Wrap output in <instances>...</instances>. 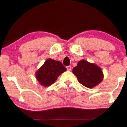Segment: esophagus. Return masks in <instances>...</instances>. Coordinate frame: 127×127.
Masks as SVG:
<instances>
[{"instance_id": "34e87169", "label": "esophagus", "mask_w": 127, "mask_h": 127, "mask_svg": "<svg viewBox=\"0 0 127 127\" xmlns=\"http://www.w3.org/2000/svg\"><path fill=\"white\" fill-rule=\"evenodd\" d=\"M66 69H67L68 70H71L72 68H71V66H66Z\"/></svg>"}]
</instances>
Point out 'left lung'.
<instances>
[{"label": "left lung", "instance_id": "1", "mask_svg": "<svg viewBox=\"0 0 127 127\" xmlns=\"http://www.w3.org/2000/svg\"><path fill=\"white\" fill-rule=\"evenodd\" d=\"M72 72L79 82L89 89L100 84L104 78L102 70L100 66L85 60L78 62Z\"/></svg>", "mask_w": 127, "mask_h": 127}]
</instances>
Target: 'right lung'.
<instances>
[{
	"label": "right lung",
	"instance_id": "add662e5",
	"mask_svg": "<svg viewBox=\"0 0 127 127\" xmlns=\"http://www.w3.org/2000/svg\"><path fill=\"white\" fill-rule=\"evenodd\" d=\"M66 70L61 62L49 58L36 71V78L41 85L48 87L53 84L60 74Z\"/></svg>",
	"mask_w": 127,
	"mask_h": 127
}]
</instances>
